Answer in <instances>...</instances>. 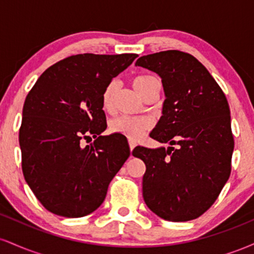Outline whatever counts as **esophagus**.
<instances>
[{
	"instance_id": "1",
	"label": "esophagus",
	"mask_w": 254,
	"mask_h": 254,
	"mask_svg": "<svg viewBox=\"0 0 254 254\" xmlns=\"http://www.w3.org/2000/svg\"><path fill=\"white\" fill-rule=\"evenodd\" d=\"M129 147H130V151H132L133 148L136 147V142L132 141V139H129Z\"/></svg>"
}]
</instances>
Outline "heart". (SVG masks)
Returning <instances> with one entry per match:
<instances>
[{"label":"heart","mask_w":254,"mask_h":254,"mask_svg":"<svg viewBox=\"0 0 254 254\" xmlns=\"http://www.w3.org/2000/svg\"><path fill=\"white\" fill-rule=\"evenodd\" d=\"M156 78L151 75H139L132 80L133 88L141 97L151 82ZM118 84L116 81H111L103 93V106L105 110H110L113 105V97L117 90ZM150 127V121L143 117H119L111 122V130L113 132L122 133L129 138L137 139Z\"/></svg>","instance_id":"obj_1"}]
</instances>
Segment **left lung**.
<instances>
[{"instance_id":"8db88e82","label":"left lung","mask_w":254,"mask_h":254,"mask_svg":"<svg viewBox=\"0 0 254 254\" xmlns=\"http://www.w3.org/2000/svg\"><path fill=\"white\" fill-rule=\"evenodd\" d=\"M136 65L156 72L165 92L151 138L170 147H136L143 160L144 202L157 216L185 222L204 214L230 176L234 139L226 95L197 58L168 50L142 56Z\"/></svg>"}]
</instances>
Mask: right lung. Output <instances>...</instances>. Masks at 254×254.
<instances>
[{
    "instance_id": "add662e5",
    "label": "right lung",
    "mask_w": 254,
    "mask_h": 254,
    "mask_svg": "<svg viewBox=\"0 0 254 254\" xmlns=\"http://www.w3.org/2000/svg\"><path fill=\"white\" fill-rule=\"evenodd\" d=\"M136 54H82L40 75L26 97L19 132L22 172L40 203L54 214L82 217L104 202L113 177L130 155L106 129L103 93ZM96 141L82 147L80 139Z\"/></svg>"
}]
</instances>
